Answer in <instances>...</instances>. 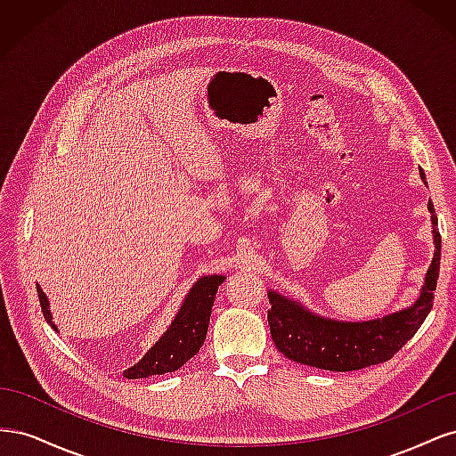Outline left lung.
<instances>
[{"label": "left lung", "mask_w": 456, "mask_h": 456, "mask_svg": "<svg viewBox=\"0 0 456 456\" xmlns=\"http://www.w3.org/2000/svg\"><path fill=\"white\" fill-rule=\"evenodd\" d=\"M420 176L424 178L422 171ZM428 209L434 213L432 201H428ZM432 224L436 253L415 306L375 322L344 323L323 320L298 306L295 300L268 293L272 305L268 310V325L275 348L297 363L338 372L392 360L394 354L402 350L405 342L420 329L434 306L441 255V233L436 215H432Z\"/></svg>", "instance_id": "obj_1"}]
</instances>
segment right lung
<instances>
[{
	"instance_id": "obj_1",
	"label": "right lung",
	"mask_w": 456,
	"mask_h": 456,
	"mask_svg": "<svg viewBox=\"0 0 456 456\" xmlns=\"http://www.w3.org/2000/svg\"><path fill=\"white\" fill-rule=\"evenodd\" d=\"M223 281V275H203V278L191 287L190 295L186 297L181 312L176 314L167 333L159 338L156 346L151 348L139 363L123 372L126 379H148L154 375H165V372L181 369L190 357H194L200 352L201 344L207 337L213 302L218 291V285ZM37 297L44 317L54 329L53 317L47 308V297L39 287Z\"/></svg>"
}]
</instances>
